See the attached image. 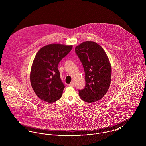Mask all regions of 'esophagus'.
Wrapping results in <instances>:
<instances>
[{"mask_svg": "<svg viewBox=\"0 0 146 146\" xmlns=\"http://www.w3.org/2000/svg\"><path fill=\"white\" fill-rule=\"evenodd\" d=\"M74 84V83L73 82H71V83L69 84V86H73Z\"/></svg>", "mask_w": 146, "mask_h": 146, "instance_id": "obj_1", "label": "esophagus"}]
</instances>
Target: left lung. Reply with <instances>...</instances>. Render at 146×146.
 Instances as JSON below:
<instances>
[{"mask_svg":"<svg viewBox=\"0 0 146 146\" xmlns=\"http://www.w3.org/2000/svg\"><path fill=\"white\" fill-rule=\"evenodd\" d=\"M85 72L86 86L79 90L81 99L92 103L102 99L111 83V66L103 48L93 41H86L75 48Z\"/></svg>","mask_w":146,"mask_h":146,"instance_id":"1","label":"left lung"}]
</instances>
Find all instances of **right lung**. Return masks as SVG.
<instances>
[{
  "label": "right lung",
  "instance_id": "add662e5",
  "mask_svg": "<svg viewBox=\"0 0 146 146\" xmlns=\"http://www.w3.org/2000/svg\"><path fill=\"white\" fill-rule=\"evenodd\" d=\"M73 46L50 44L37 53L30 72V82L37 96L52 103L60 99L65 87L60 78L58 64L66 56Z\"/></svg>",
  "mask_w": 146,
  "mask_h": 146
}]
</instances>
